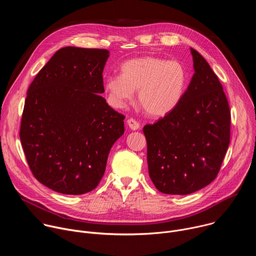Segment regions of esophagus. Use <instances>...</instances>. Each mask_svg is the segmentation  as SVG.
<instances>
[{"mask_svg": "<svg viewBox=\"0 0 256 256\" xmlns=\"http://www.w3.org/2000/svg\"><path fill=\"white\" fill-rule=\"evenodd\" d=\"M126 124L130 126V128L132 130H136L140 128V124L136 120H134V118H128L126 120Z\"/></svg>", "mask_w": 256, "mask_h": 256, "instance_id": "1", "label": "esophagus"}]
</instances>
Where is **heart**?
<instances>
[{
	"instance_id": "obj_1",
	"label": "heart",
	"mask_w": 256,
	"mask_h": 256,
	"mask_svg": "<svg viewBox=\"0 0 256 256\" xmlns=\"http://www.w3.org/2000/svg\"><path fill=\"white\" fill-rule=\"evenodd\" d=\"M188 72L178 60L158 56H142L124 62L120 75L105 80L108 98L116 107H124L138 91V102L154 118L173 112L184 98Z\"/></svg>"
}]
</instances>
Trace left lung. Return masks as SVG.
Instances as JSON below:
<instances>
[{"label": "left lung", "mask_w": 256, "mask_h": 256, "mask_svg": "<svg viewBox=\"0 0 256 256\" xmlns=\"http://www.w3.org/2000/svg\"><path fill=\"white\" fill-rule=\"evenodd\" d=\"M194 74L175 110L142 128L149 175L166 194L186 196L216 177L230 142L227 97L208 62L190 48Z\"/></svg>", "instance_id": "1"}]
</instances>
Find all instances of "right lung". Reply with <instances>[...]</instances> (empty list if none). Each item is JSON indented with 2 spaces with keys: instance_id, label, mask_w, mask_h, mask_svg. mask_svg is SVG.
I'll return each instance as SVG.
<instances>
[{
  "instance_id": "right-lung-1",
  "label": "right lung",
  "mask_w": 256,
  "mask_h": 256,
  "mask_svg": "<svg viewBox=\"0 0 256 256\" xmlns=\"http://www.w3.org/2000/svg\"><path fill=\"white\" fill-rule=\"evenodd\" d=\"M107 50H58L30 84L20 140L34 177L46 188L78 196L93 190L109 151L124 132V116L100 95Z\"/></svg>"
}]
</instances>
